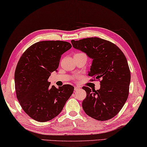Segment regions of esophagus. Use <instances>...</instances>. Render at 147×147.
<instances>
[{"mask_svg":"<svg viewBox=\"0 0 147 147\" xmlns=\"http://www.w3.org/2000/svg\"><path fill=\"white\" fill-rule=\"evenodd\" d=\"M79 89H80V88L79 87H78V86H75V87H74V92H76V91H77V90H78Z\"/></svg>","mask_w":147,"mask_h":147,"instance_id":"obj_1","label":"esophagus"}]
</instances>
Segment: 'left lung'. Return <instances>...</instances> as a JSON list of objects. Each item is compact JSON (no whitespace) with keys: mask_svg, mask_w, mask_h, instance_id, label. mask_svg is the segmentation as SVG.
I'll return each instance as SVG.
<instances>
[{"mask_svg":"<svg viewBox=\"0 0 147 147\" xmlns=\"http://www.w3.org/2000/svg\"><path fill=\"white\" fill-rule=\"evenodd\" d=\"M71 43L93 59L88 71L92 81L101 79L98 90L82 88L87 94L82 101L84 111L97 120H110L120 111L129 95L131 74L126 57L115 44L97 37Z\"/></svg>","mask_w":147,"mask_h":147,"instance_id":"obj_1","label":"left lung"}]
</instances>
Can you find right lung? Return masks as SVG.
I'll return each instance as SVG.
<instances>
[{
  "mask_svg": "<svg viewBox=\"0 0 147 147\" xmlns=\"http://www.w3.org/2000/svg\"><path fill=\"white\" fill-rule=\"evenodd\" d=\"M68 42L40 41L28 48L16 67V96L23 110L40 122L53 119L61 113L74 87L51 86L48 79L57 71L63 53L71 48Z\"/></svg>",
  "mask_w": 147,
  "mask_h": 147,
  "instance_id": "add662e5",
  "label": "right lung"
}]
</instances>
